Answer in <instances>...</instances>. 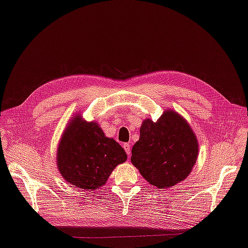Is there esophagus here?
I'll return each instance as SVG.
<instances>
[{
    "instance_id": "obj_1",
    "label": "esophagus",
    "mask_w": 248,
    "mask_h": 248,
    "mask_svg": "<svg viewBox=\"0 0 248 248\" xmlns=\"http://www.w3.org/2000/svg\"><path fill=\"white\" fill-rule=\"evenodd\" d=\"M123 148H124V150L126 151V153H127V155L129 156L130 155V144L129 143H124Z\"/></svg>"
}]
</instances>
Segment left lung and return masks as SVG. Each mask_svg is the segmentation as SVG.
<instances>
[{
	"label": "left lung",
	"mask_w": 248,
	"mask_h": 248,
	"mask_svg": "<svg viewBox=\"0 0 248 248\" xmlns=\"http://www.w3.org/2000/svg\"><path fill=\"white\" fill-rule=\"evenodd\" d=\"M198 154V139L190 124L175 110L167 109L156 122L142 121L130 161L149 184L167 189L189 176Z\"/></svg>",
	"instance_id": "left-lung-1"
}]
</instances>
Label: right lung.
<instances>
[{
  "instance_id": "right-lung-1",
  "label": "right lung",
  "mask_w": 248,
  "mask_h": 248,
  "mask_svg": "<svg viewBox=\"0 0 248 248\" xmlns=\"http://www.w3.org/2000/svg\"><path fill=\"white\" fill-rule=\"evenodd\" d=\"M126 160L124 149L113 138L107 137L95 121L87 122L78 113L70 118L56 154L62 178L92 191L104 186L114 168Z\"/></svg>"
}]
</instances>
